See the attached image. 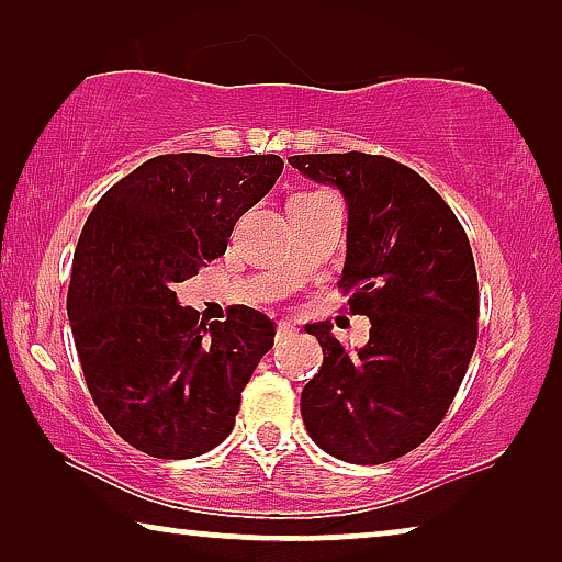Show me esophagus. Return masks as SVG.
I'll return each mask as SVG.
<instances>
[{
    "label": "esophagus",
    "instance_id": "obj_1",
    "mask_svg": "<svg viewBox=\"0 0 562 562\" xmlns=\"http://www.w3.org/2000/svg\"><path fill=\"white\" fill-rule=\"evenodd\" d=\"M294 325H291V322H286V319H281V322H276V337H279V340H281V337H286V335H291V333H294Z\"/></svg>",
    "mask_w": 562,
    "mask_h": 562
}]
</instances>
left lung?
I'll list each match as a JSON object with an SVG mask.
<instances>
[{
  "instance_id": "obj_1",
  "label": "left lung",
  "mask_w": 562,
  "mask_h": 562,
  "mask_svg": "<svg viewBox=\"0 0 562 562\" xmlns=\"http://www.w3.org/2000/svg\"><path fill=\"white\" fill-rule=\"evenodd\" d=\"M348 204L340 289L371 319L356 356L329 322L304 329L322 345L319 373L302 391L306 432L358 465L402 458L435 432L479 340V279L471 243L445 199L417 171L368 153L291 156Z\"/></svg>"
}]
</instances>
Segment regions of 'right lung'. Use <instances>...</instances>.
<instances>
[{"instance_id":"obj_1","label":"right lung","mask_w":562,"mask_h":562,"mask_svg":"<svg viewBox=\"0 0 562 562\" xmlns=\"http://www.w3.org/2000/svg\"><path fill=\"white\" fill-rule=\"evenodd\" d=\"M281 171L279 156L168 153L114 183L81 229L66 306L83 379L114 432L153 458L217 448L273 348L266 314L237 304L206 327L173 286L227 250Z\"/></svg>"}]
</instances>
